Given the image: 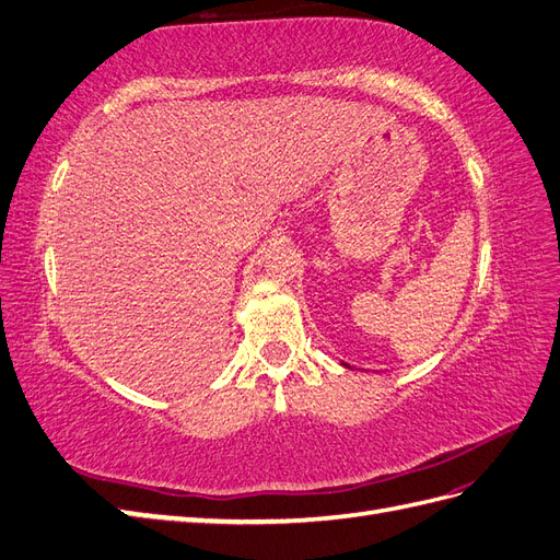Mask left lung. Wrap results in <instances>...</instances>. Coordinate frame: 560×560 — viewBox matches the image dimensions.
<instances>
[{"instance_id":"8db88e82","label":"left lung","mask_w":560,"mask_h":560,"mask_svg":"<svg viewBox=\"0 0 560 560\" xmlns=\"http://www.w3.org/2000/svg\"><path fill=\"white\" fill-rule=\"evenodd\" d=\"M343 366H348V364H346V362H343ZM348 369H350V366H348Z\"/></svg>"}]
</instances>
